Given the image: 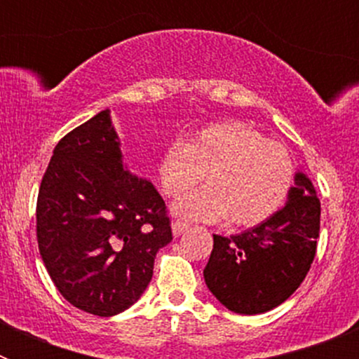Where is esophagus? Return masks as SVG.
<instances>
[{
	"label": "esophagus",
	"mask_w": 359,
	"mask_h": 359,
	"mask_svg": "<svg viewBox=\"0 0 359 359\" xmlns=\"http://www.w3.org/2000/svg\"><path fill=\"white\" fill-rule=\"evenodd\" d=\"M189 226H190L189 223H185V221H182V219H176V221H174V223H172V233L176 237L182 236L183 231L189 230Z\"/></svg>",
	"instance_id": "34e87169"
}]
</instances>
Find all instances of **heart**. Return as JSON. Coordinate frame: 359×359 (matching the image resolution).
<instances>
[{
    "instance_id": "b5f03b06",
    "label": "heart",
    "mask_w": 359,
    "mask_h": 359,
    "mask_svg": "<svg viewBox=\"0 0 359 359\" xmlns=\"http://www.w3.org/2000/svg\"><path fill=\"white\" fill-rule=\"evenodd\" d=\"M158 176L163 194L182 198L205 176L207 189L176 205L185 217L252 228L268 221L286 201L294 167L290 152L239 122L212 123L161 154Z\"/></svg>"
}]
</instances>
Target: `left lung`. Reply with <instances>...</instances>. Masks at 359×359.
I'll use <instances>...</instances> for the list:
<instances>
[{"label": "left lung", "mask_w": 359, "mask_h": 359, "mask_svg": "<svg viewBox=\"0 0 359 359\" xmlns=\"http://www.w3.org/2000/svg\"><path fill=\"white\" fill-rule=\"evenodd\" d=\"M320 199L298 172L290 201L268 221L239 236H214L205 282L219 302L239 315H259L286 302L316 255Z\"/></svg>", "instance_id": "8db88e82"}]
</instances>
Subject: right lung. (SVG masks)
Masks as SVG:
<instances>
[{
	"label": "right lung",
	"mask_w": 359,
	"mask_h": 359,
	"mask_svg": "<svg viewBox=\"0 0 359 359\" xmlns=\"http://www.w3.org/2000/svg\"><path fill=\"white\" fill-rule=\"evenodd\" d=\"M37 244L59 293L97 316L142 297L172 241L158 190L122 165L109 111L62 136L37 196Z\"/></svg>",
	"instance_id": "1"
}]
</instances>
